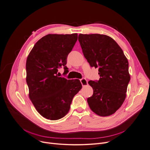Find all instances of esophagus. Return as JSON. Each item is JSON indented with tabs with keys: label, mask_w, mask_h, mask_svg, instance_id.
<instances>
[{
	"label": "esophagus",
	"mask_w": 150,
	"mask_h": 150,
	"mask_svg": "<svg viewBox=\"0 0 150 150\" xmlns=\"http://www.w3.org/2000/svg\"><path fill=\"white\" fill-rule=\"evenodd\" d=\"M80 81H81V84H82L83 86H86L88 85V81H87V80L86 78H82V79H80Z\"/></svg>",
	"instance_id": "1"
}]
</instances>
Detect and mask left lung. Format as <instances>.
Wrapping results in <instances>:
<instances>
[{
    "label": "left lung",
    "mask_w": 150,
    "mask_h": 150,
    "mask_svg": "<svg viewBox=\"0 0 150 150\" xmlns=\"http://www.w3.org/2000/svg\"><path fill=\"white\" fill-rule=\"evenodd\" d=\"M78 40L91 67H99V79L88 81L93 89L87 99L92 111L102 117L113 114L123 103L130 79L123 51L111 37L79 34Z\"/></svg>",
    "instance_id": "obj_1"
}]
</instances>
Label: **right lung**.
Listing matches in <instances>:
<instances>
[{
  "mask_svg": "<svg viewBox=\"0 0 150 150\" xmlns=\"http://www.w3.org/2000/svg\"><path fill=\"white\" fill-rule=\"evenodd\" d=\"M78 34H49L35 44L26 61V82L29 98L37 111L57 120L69 112L75 95L82 88L79 79L59 77L58 68L66 69L67 57Z\"/></svg>",
  "mask_w": 150,
  "mask_h": 150,
  "instance_id": "right-lung-1",
  "label": "right lung"
}]
</instances>
